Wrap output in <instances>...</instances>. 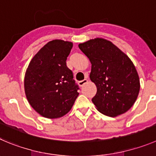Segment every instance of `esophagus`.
<instances>
[{
  "label": "esophagus",
  "instance_id": "esophagus-1",
  "mask_svg": "<svg viewBox=\"0 0 156 156\" xmlns=\"http://www.w3.org/2000/svg\"><path fill=\"white\" fill-rule=\"evenodd\" d=\"M88 80H87V79H84V80H82V81H78V85H79L80 87H82L83 85H85L86 83H88Z\"/></svg>",
  "mask_w": 156,
  "mask_h": 156
}]
</instances>
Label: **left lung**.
<instances>
[{
    "label": "left lung",
    "mask_w": 156,
    "mask_h": 156,
    "mask_svg": "<svg viewBox=\"0 0 156 156\" xmlns=\"http://www.w3.org/2000/svg\"><path fill=\"white\" fill-rule=\"evenodd\" d=\"M78 47L91 64L90 79L97 87L91 101L97 110L109 117L129 111L140 90L137 70L129 56L112 42L100 37Z\"/></svg>",
    "instance_id": "1"
}]
</instances>
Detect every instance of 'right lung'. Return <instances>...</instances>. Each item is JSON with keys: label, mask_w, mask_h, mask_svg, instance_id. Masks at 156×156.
<instances>
[{"label": "right lung", "mask_w": 156, "mask_h": 156, "mask_svg": "<svg viewBox=\"0 0 156 156\" xmlns=\"http://www.w3.org/2000/svg\"><path fill=\"white\" fill-rule=\"evenodd\" d=\"M72 42L51 41L33 57L24 75L26 98L47 119H58L70 111L79 93L66 60Z\"/></svg>", "instance_id": "right-lung-1"}]
</instances>
